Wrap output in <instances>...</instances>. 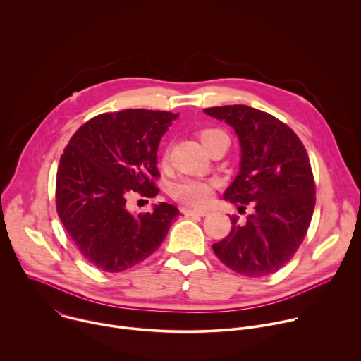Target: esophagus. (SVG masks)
<instances>
[{"mask_svg":"<svg viewBox=\"0 0 361 361\" xmlns=\"http://www.w3.org/2000/svg\"><path fill=\"white\" fill-rule=\"evenodd\" d=\"M184 214L185 216H195V217H205L209 214V212L197 210V209H187V210H184Z\"/></svg>","mask_w":361,"mask_h":361,"instance_id":"34e87169","label":"esophagus"}]
</instances>
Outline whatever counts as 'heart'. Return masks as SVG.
<instances>
[{
	"mask_svg": "<svg viewBox=\"0 0 361 361\" xmlns=\"http://www.w3.org/2000/svg\"><path fill=\"white\" fill-rule=\"evenodd\" d=\"M219 134H223V131L217 128H202L201 131H198V137L204 145H207V142ZM161 163H167V152L163 154ZM213 181L183 178L171 184L170 195L177 201H181L187 205H192V207H202V205H207L210 202L213 197Z\"/></svg>",
	"mask_w": 361,
	"mask_h": 361,
	"instance_id": "b5f03b06",
	"label": "heart"
}]
</instances>
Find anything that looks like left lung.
I'll list each match as a JSON object with an SVG mask.
<instances>
[{
	"label": "left lung",
	"mask_w": 361,
	"mask_h": 361,
	"mask_svg": "<svg viewBox=\"0 0 361 361\" xmlns=\"http://www.w3.org/2000/svg\"><path fill=\"white\" fill-rule=\"evenodd\" d=\"M230 124L240 140L241 169L224 198L247 223L231 217V231L213 244L216 255L233 271L263 277L284 267L301 245L316 205V183L307 151L297 134L269 113L248 106L204 109Z\"/></svg>",
	"instance_id": "8db88e82"
}]
</instances>
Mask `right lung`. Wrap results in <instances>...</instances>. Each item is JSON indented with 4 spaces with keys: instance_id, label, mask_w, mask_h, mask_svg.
<instances>
[{
    "instance_id": "1",
    "label": "right lung",
    "mask_w": 361,
    "mask_h": 361,
    "mask_svg": "<svg viewBox=\"0 0 361 361\" xmlns=\"http://www.w3.org/2000/svg\"><path fill=\"white\" fill-rule=\"evenodd\" d=\"M177 114L124 110L81 126L60 159L56 205L84 259L101 271L120 273L144 262L166 238L176 205L161 202L133 216L127 197L159 194L157 148Z\"/></svg>"
}]
</instances>
